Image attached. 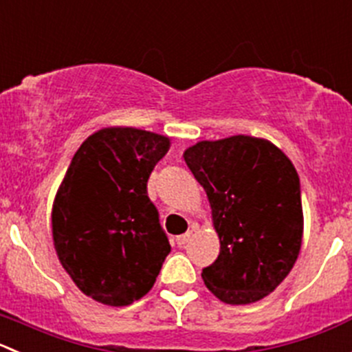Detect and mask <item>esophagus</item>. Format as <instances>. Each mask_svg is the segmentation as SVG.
<instances>
[{"mask_svg":"<svg viewBox=\"0 0 352 352\" xmlns=\"http://www.w3.org/2000/svg\"><path fill=\"white\" fill-rule=\"evenodd\" d=\"M190 235H192V230L186 232V234H182V235H177V237H175L177 245H180V248H182L184 244H187V242H189V239H190Z\"/></svg>","mask_w":352,"mask_h":352,"instance_id":"34e87169","label":"esophagus"}]
</instances>
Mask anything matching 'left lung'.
Segmentation results:
<instances>
[{
    "mask_svg": "<svg viewBox=\"0 0 352 352\" xmlns=\"http://www.w3.org/2000/svg\"><path fill=\"white\" fill-rule=\"evenodd\" d=\"M206 190L220 254L203 268L227 305L263 299L289 275L302 242L301 184L291 160L265 139L201 141L184 153Z\"/></svg>",
    "mask_w": 352,
    "mask_h": 352,
    "instance_id": "1",
    "label": "left lung"
}]
</instances>
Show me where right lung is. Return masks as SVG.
Segmentation results:
<instances>
[{
  "mask_svg": "<svg viewBox=\"0 0 352 352\" xmlns=\"http://www.w3.org/2000/svg\"><path fill=\"white\" fill-rule=\"evenodd\" d=\"M170 139L132 127L98 131L72 158L53 204L60 263L94 301L127 306L151 291L170 242L148 179Z\"/></svg>",
  "mask_w": 352,
  "mask_h": 352,
  "instance_id": "add662e5",
  "label": "right lung"
}]
</instances>
